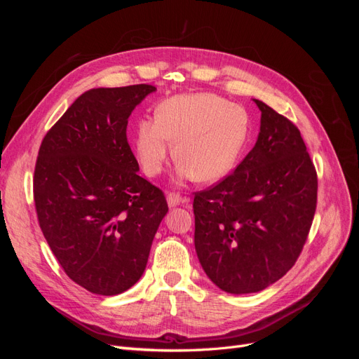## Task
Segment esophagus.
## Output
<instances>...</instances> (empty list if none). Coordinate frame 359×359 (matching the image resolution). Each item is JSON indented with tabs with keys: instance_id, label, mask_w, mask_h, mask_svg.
Listing matches in <instances>:
<instances>
[{
	"instance_id": "34e87169",
	"label": "esophagus",
	"mask_w": 359,
	"mask_h": 359,
	"mask_svg": "<svg viewBox=\"0 0 359 359\" xmlns=\"http://www.w3.org/2000/svg\"><path fill=\"white\" fill-rule=\"evenodd\" d=\"M189 198H181L178 193H169L168 194V205L169 208H173V206H177L180 203H189Z\"/></svg>"
}]
</instances>
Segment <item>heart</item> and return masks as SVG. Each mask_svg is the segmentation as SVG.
Listing matches in <instances>:
<instances>
[{
	"label": "heart",
	"mask_w": 359,
	"mask_h": 359,
	"mask_svg": "<svg viewBox=\"0 0 359 359\" xmlns=\"http://www.w3.org/2000/svg\"><path fill=\"white\" fill-rule=\"evenodd\" d=\"M248 133V115L241 106L211 93L180 94L161 102L156 118L136 123L135 151L147 175L157 177L175 142L178 178L211 182L232 170Z\"/></svg>",
	"instance_id": "b5f03b06"
}]
</instances>
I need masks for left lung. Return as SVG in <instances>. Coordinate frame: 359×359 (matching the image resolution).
Segmentation results:
<instances>
[{"label": "left lung", "instance_id": "1", "mask_svg": "<svg viewBox=\"0 0 359 359\" xmlns=\"http://www.w3.org/2000/svg\"><path fill=\"white\" fill-rule=\"evenodd\" d=\"M262 112L253 149L215 186L194 193V248L212 283L253 293L295 265L318 202V175L298 127Z\"/></svg>", "mask_w": 359, "mask_h": 359}]
</instances>
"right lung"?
Segmentation results:
<instances>
[{"label":"right lung","instance_id":"right-lung-1","mask_svg":"<svg viewBox=\"0 0 359 359\" xmlns=\"http://www.w3.org/2000/svg\"><path fill=\"white\" fill-rule=\"evenodd\" d=\"M156 86L93 88L43 137L34 170L39 224L61 268L97 295H118L142 277L168 202L137 175L127 142L135 107Z\"/></svg>","mask_w":359,"mask_h":359}]
</instances>
